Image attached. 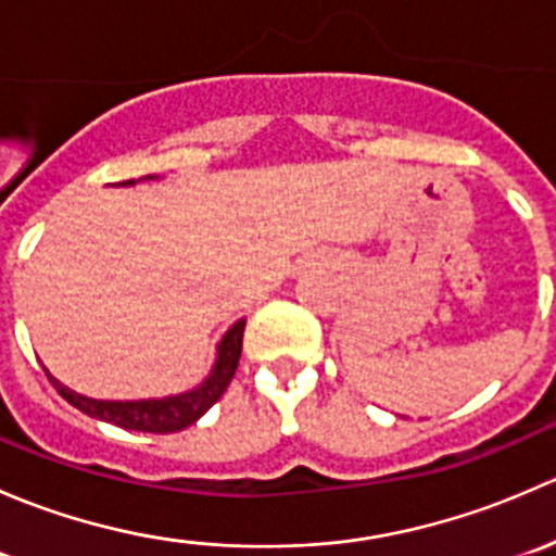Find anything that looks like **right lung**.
I'll return each instance as SVG.
<instances>
[{"label": "right lung", "instance_id": "add662e5", "mask_svg": "<svg viewBox=\"0 0 556 556\" xmlns=\"http://www.w3.org/2000/svg\"><path fill=\"white\" fill-rule=\"evenodd\" d=\"M142 179L155 177L148 174V177ZM117 185H134V179H126V182ZM244 323V317L237 319V323L223 333V339L217 341L215 363H212V371L206 374L204 382L195 384L193 390L179 392V395L142 397V401H99V397H88L70 390V387L61 384L50 371L45 374H48L50 384L59 390V395L64 397L66 403H72L75 408H80L83 414H88V417L117 425V428L139 430V433H177V430H185L188 425L199 422V419L220 401L226 387L231 384L239 366V355H242Z\"/></svg>", "mask_w": 556, "mask_h": 556}]
</instances>
